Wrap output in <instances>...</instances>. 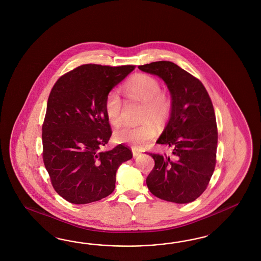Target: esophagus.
Listing matches in <instances>:
<instances>
[{
	"instance_id": "34e87169",
	"label": "esophagus",
	"mask_w": 261,
	"mask_h": 261,
	"mask_svg": "<svg viewBox=\"0 0 261 261\" xmlns=\"http://www.w3.org/2000/svg\"><path fill=\"white\" fill-rule=\"evenodd\" d=\"M132 153H133V157L134 158H137V157H139L141 155V152H139V151L136 150V149H132Z\"/></svg>"
}]
</instances>
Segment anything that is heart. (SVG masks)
<instances>
[{
    "label": "heart",
    "mask_w": 261,
    "mask_h": 261,
    "mask_svg": "<svg viewBox=\"0 0 261 261\" xmlns=\"http://www.w3.org/2000/svg\"><path fill=\"white\" fill-rule=\"evenodd\" d=\"M124 92L131 99L143 103L142 125L124 124L114 131L115 140L120 143H127L135 148L144 147L156 135L159 125L166 122L170 116L172 101L165 92L161 91L158 79L145 73L136 74L124 85ZM106 118L112 125H118L121 121L122 100L119 93L113 90L108 93L104 102Z\"/></svg>",
    "instance_id": "b5f03b06"
}]
</instances>
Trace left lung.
<instances>
[{
  "label": "left lung",
  "mask_w": 261,
  "mask_h": 261,
  "mask_svg": "<svg viewBox=\"0 0 261 261\" xmlns=\"http://www.w3.org/2000/svg\"><path fill=\"white\" fill-rule=\"evenodd\" d=\"M163 79L172 109L157 141L172 148V156L152 154L155 166L146 178L151 193L167 202L187 204L205 191L216 164L217 126L214 106L199 79L170 61L139 66Z\"/></svg>",
  "instance_id": "obj_1"
}]
</instances>
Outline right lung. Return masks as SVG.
<instances>
[{
  "label": "right lung",
  "instance_id": "right-lung-1",
  "mask_svg": "<svg viewBox=\"0 0 261 261\" xmlns=\"http://www.w3.org/2000/svg\"><path fill=\"white\" fill-rule=\"evenodd\" d=\"M134 66H79L56 81L42 127L43 161L56 192L71 204L107 197L115 190L119 166L132 152L119 144L101 151L110 140L105 98Z\"/></svg>",
  "mask_w": 261,
  "mask_h": 261
}]
</instances>
